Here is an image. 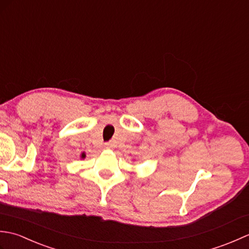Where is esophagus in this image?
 I'll list each match as a JSON object with an SVG mask.
<instances>
[{"instance_id":"esophagus-1","label":"esophagus","mask_w":249,"mask_h":249,"mask_svg":"<svg viewBox=\"0 0 249 249\" xmlns=\"http://www.w3.org/2000/svg\"><path fill=\"white\" fill-rule=\"evenodd\" d=\"M112 147H113L112 143H105V149L110 150V149H112Z\"/></svg>"}]
</instances>
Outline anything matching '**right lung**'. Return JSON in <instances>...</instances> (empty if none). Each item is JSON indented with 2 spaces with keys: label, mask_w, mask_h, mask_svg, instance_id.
Listing matches in <instances>:
<instances>
[{
  "label": "right lung",
  "mask_w": 249,
  "mask_h": 249,
  "mask_svg": "<svg viewBox=\"0 0 249 249\" xmlns=\"http://www.w3.org/2000/svg\"><path fill=\"white\" fill-rule=\"evenodd\" d=\"M80 157L82 158V160H83V158H86V153H84V152H83V153H81V155H80Z\"/></svg>",
  "instance_id": "right-lung-1"
}]
</instances>
